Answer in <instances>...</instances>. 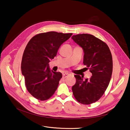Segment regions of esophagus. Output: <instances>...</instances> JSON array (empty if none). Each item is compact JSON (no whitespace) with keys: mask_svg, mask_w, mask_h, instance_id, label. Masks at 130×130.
I'll list each match as a JSON object with an SVG mask.
<instances>
[{"mask_svg":"<svg viewBox=\"0 0 130 130\" xmlns=\"http://www.w3.org/2000/svg\"><path fill=\"white\" fill-rule=\"evenodd\" d=\"M69 74L68 73H65V74H63V78H66L68 76H69Z\"/></svg>","mask_w":130,"mask_h":130,"instance_id":"34e87169","label":"esophagus"}]
</instances>
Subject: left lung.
<instances>
[{
	"label": "left lung",
	"instance_id": "1",
	"mask_svg": "<svg viewBox=\"0 0 130 130\" xmlns=\"http://www.w3.org/2000/svg\"><path fill=\"white\" fill-rule=\"evenodd\" d=\"M72 38L83 48V64L92 75L90 79L84 80L75 75L73 93L79 103L88 105L98 101L108 87L113 71L112 54L105 43L91 34H78Z\"/></svg>",
	"mask_w": 130,
	"mask_h": 130
}]
</instances>
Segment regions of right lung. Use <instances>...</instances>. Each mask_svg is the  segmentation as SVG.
Masks as SVG:
<instances>
[{
	"mask_svg": "<svg viewBox=\"0 0 130 130\" xmlns=\"http://www.w3.org/2000/svg\"><path fill=\"white\" fill-rule=\"evenodd\" d=\"M72 34L56 31L40 33L27 44L22 57V73L27 91L36 99H49L57 90L62 74L51 71L48 63L56 56L60 45Z\"/></svg>",
	"mask_w": 130,
	"mask_h": 130,
	"instance_id": "1",
	"label": "right lung"
}]
</instances>
